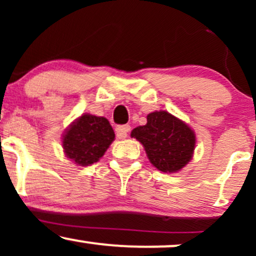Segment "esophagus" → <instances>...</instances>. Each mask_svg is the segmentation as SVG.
<instances>
[{
    "label": "esophagus",
    "mask_w": 256,
    "mask_h": 256,
    "mask_svg": "<svg viewBox=\"0 0 256 256\" xmlns=\"http://www.w3.org/2000/svg\"><path fill=\"white\" fill-rule=\"evenodd\" d=\"M131 130V126L130 125H120L116 126V134L119 140H124V138L128 137V134Z\"/></svg>",
    "instance_id": "esophagus-1"
}]
</instances>
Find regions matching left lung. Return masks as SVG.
<instances>
[{
    "label": "left lung",
    "instance_id": "left-lung-1",
    "mask_svg": "<svg viewBox=\"0 0 256 256\" xmlns=\"http://www.w3.org/2000/svg\"><path fill=\"white\" fill-rule=\"evenodd\" d=\"M144 146L149 161L161 172H178L192 160L196 137L192 128L168 112H152L146 124L131 132Z\"/></svg>",
    "mask_w": 256,
    "mask_h": 256
}]
</instances>
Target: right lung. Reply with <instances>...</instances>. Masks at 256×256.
Wrapping results in <instances>:
<instances>
[{
  "instance_id": "obj_1",
  "label": "right lung",
  "mask_w": 256,
  "mask_h": 256,
  "mask_svg": "<svg viewBox=\"0 0 256 256\" xmlns=\"http://www.w3.org/2000/svg\"><path fill=\"white\" fill-rule=\"evenodd\" d=\"M116 134L107 119L83 114L73 122L62 138L66 156L79 166H89L104 156Z\"/></svg>"
}]
</instances>
